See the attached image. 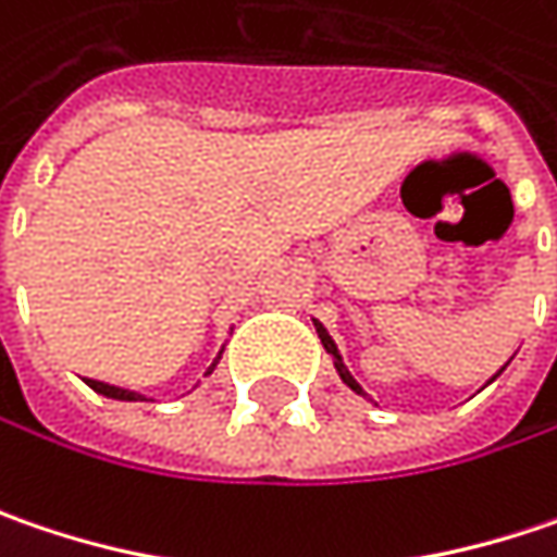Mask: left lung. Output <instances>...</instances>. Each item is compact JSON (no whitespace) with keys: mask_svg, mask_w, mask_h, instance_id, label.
Wrapping results in <instances>:
<instances>
[{"mask_svg":"<svg viewBox=\"0 0 557 557\" xmlns=\"http://www.w3.org/2000/svg\"><path fill=\"white\" fill-rule=\"evenodd\" d=\"M317 332H320V338H322V345H325V350L332 354V360H335V370H338V375H342V379L348 382V385H350V388H354V392H360V385H357V382L350 379L348 370H345V363H342V357H338V348H335V342L329 338V332L322 329L320 322H317ZM498 373H502V370H498ZM498 373H495V375H498ZM360 395H363V392H360Z\"/></svg>","mask_w":557,"mask_h":557,"instance_id":"1","label":"left lung"}]
</instances>
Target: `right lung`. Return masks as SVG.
I'll use <instances>...</instances> for the list:
<instances>
[{
  "mask_svg": "<svg viewBox=\"0 0 557 557\" xmlns=\"http://www.w3.org/2000/svg\"><path fill=\"white\" fill-rule=\"evenodd\" d=\"M215 367V363H212ZM87 385L99 392V395H106V398H115V401H140V395H134V392H125V388H115V385H106V382H97V379H87Z\"/></svg>",
  "mask_w": 557,
  "mask_h": 557,
  "instance_id": "add662e5",
  "label": "right lung"
}]
</instances>
